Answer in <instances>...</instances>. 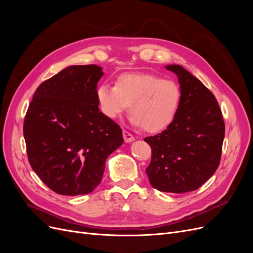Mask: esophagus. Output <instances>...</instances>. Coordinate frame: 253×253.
<instances>
[{"label":"esophagus","mask_w":253,"mask_h":253,"mask_svg":"<svg viewBox=\"0 0 253 253\" xmlns=\"http://www.w3.org/2000/svg\"><path fill=\"white\" fill-rule=\"evenodd\" d=\"M122 134H124V138H125L126 142L128 143V142H133L135 140V137L131 133H128L127 131H124V133Z\"/></svg>","instance_id":"34e87169"}]
</instances>
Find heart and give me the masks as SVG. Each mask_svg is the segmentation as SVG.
<instances>
[{"instance_id":"heart-1","label":"heart","mask_w":253,"mask_h":253,"mask_svg":"<svg viewBox=\"0 0 253 253\" xmlns=\"http://www.w3.org/2000/svg\"><path fill=\"white\" fill-rule=\"evenodd\" d=\"M96 97L103 115L116 119L129 104V121L135 126H144L150 133L162 132L176 117L180 103V89L171 80L148 73L122 74L116 85L100 84Z\"/></svg>"}]
</instances>
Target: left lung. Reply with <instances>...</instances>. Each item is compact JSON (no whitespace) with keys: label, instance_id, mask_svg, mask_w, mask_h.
<instances>
[{"label":"left lung","instance_id":"left-lung-1","mask_svg":"<svg viewBox=\"0 0 253 253\" xmlns=\"http://www.w3.org/2000/svg\"><path fill=\"white\" fill-rule=\"evenodd\" d=\"M166 68L177 76L180 103L164 132L144 138L152 149L145 172L153 188L186 193L200 188L216 171L225 124L215 97L202 81L180 65Z\"/></svg>","mask_w":253,"mask_h":253}]
</instances>
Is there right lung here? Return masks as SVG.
Wrapping results in <instances>:
<instances>
[{"instance_id":"add662e5","label":"right lung","mask_w":253,"mask_h":253,"mask_svg":"<svg viewBox=\"0 0 253 253\" xmlns=\"http://www.w3.org/2000/svg\"><path fill=\"white\" fill-rule=\"evenodd\" d=\"M102 67L72 65L41 83L23 133L33 170L53 192L83 195L101 182L105 162L124 143L122 129L99 110Z\"/></svg>"}]
</instances>
